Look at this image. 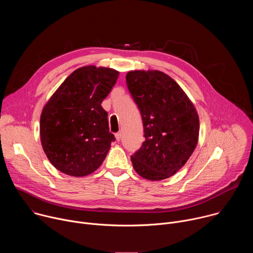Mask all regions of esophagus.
<instances>
[{"label": "esophagus", "instance_id": "esophagus-1", "mask_svg": "<svg viewBox=\"0 0 253 253\" xmlns=\"http://www.w3.org/2000/svg\"><path fill=\"white\" fill-rule=\"evenodd\" d=\"M115 138L117 141H120L121 140V132H118L115 134Z\"/></svg>", "mask_w": 253, "mask_h": 253}]
</instances>
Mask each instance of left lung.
I'll use <instances>...</instances> for the list:
<instances>
[{"mask_svg": "<svg viewBox=\"0 0 253 253\" xmlns=\"http://www.w3.org/2000/svg\"><path fill=\"white\" fill-rule=\"evenodd\" d=\"M126 83L140 110L145 137L131 156L133 167L152 181L169 178L184 166L197 145L199 117L195 107L163 72L130 71Z\"/></svg>", "mask_w": 253, "mask_h": 253, "instance_id": "1", "label": "left lung"}]
</instances>
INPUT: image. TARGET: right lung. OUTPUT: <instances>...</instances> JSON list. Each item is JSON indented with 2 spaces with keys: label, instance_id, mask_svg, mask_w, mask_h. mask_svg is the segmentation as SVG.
<instances>
[{
  "label": "right lung",
  "instance_id": "1",
  "mask_svg": "<svg viewBox=\"0 0 253 253\" xmlns=\"http://www.w3.org/2000/svg\"><path fill=\"white\" fill-rule=\"evenodd\" d=\"M119 72L85 66L67 77L44 106L40 136L45 154L59 171L75 177L93 173L115 137L101 104Z\"/></svg>",
  "mask_w": 253,
  "mask_h": 253
}]
</instances>
